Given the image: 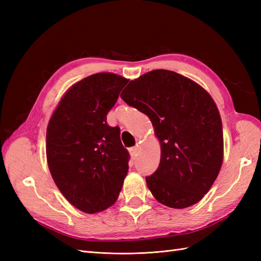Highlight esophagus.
I'll list each match as a JSON object with an SVG mask.
<instances>
[{
    "label": "esophagus",
    "instance_id": "obj_1",
    "mask_svg": "<svg viewBox=\"0 0 261 261\" xmlns=\"http://www.w3.org/2000/svg\"><path fill=\"white\" fill-rule=\"evenodd\" d=\"M128 151H129V153H130L132 156H135L136 153H137V147H132V148H129Z\"/></svg>",
    "mask_w": 261,
    "mask_h": 261
}]
</instances>
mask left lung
I'll return each mask as SVG.
<instances>
[{
    "mask_svg": "<svg viewBox=\"0 0 261 261\" xmlns=\"http://www.w3.org/2000/svg\"><path fill=\"white\" fill-rule=\"evenodd\" d=\"M121 98L148 115L161 145L159 167L147 176L154 198L175 209L203 198L223 161V130L210 94L189 78L167 69L130 81Z\"/></svg>",
    "mask_w": 261,
    "mask_h": 261,
    "instance_id": "left-lung-1",
    "label": "left lung"
}]
</instances>
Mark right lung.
I'll list each match as a JSON object with an SVG mask.
<instances>
[{
    "label": "right lung",
    "mask_w": 261,
    "mask_h": 261,
    "mask_svg": "<svg viewBox=\"0 0 261 261\" xmlns=\"http://www.w3.org/2000/svg\"><path fill=\"white\" fill-rule=\"evenodd\" d=\"M128 80L98 73L74 84L61 99L46 128V160L63 196L74 207L96 213L118 198L129 153L118 126L107 115Z\"/></svg>",
    "instance_id": "right-lung-1"
}]
</instances>
